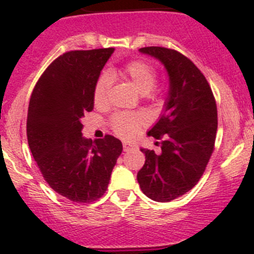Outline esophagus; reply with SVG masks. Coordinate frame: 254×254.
Wrapping results in <instances>:
<instances>
[{
	"label": "esophagus",
	"instance_id": "obj_1",
	"mask_svg": "<svg viewBox=\"0 0 254 254\" xmlns=\"http://www.w3.org/2000/svg\"><path fill=\"white\" fill-rule=\"evenodd\" d=\"M123 148H124L125 152H127V151H131V150H134V148H136V145H135V143H131V142L124 141L123 142Z\"/></svg>",
	"mask_w": 254,
	"mask_h": 254
}]
</instances>
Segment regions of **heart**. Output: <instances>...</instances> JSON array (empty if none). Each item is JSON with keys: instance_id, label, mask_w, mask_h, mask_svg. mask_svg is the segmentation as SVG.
<instances>
[{"instance_id": "1", "label": "heart", "mask_w": 254, "mask_h": 254, "mask_svg": "<svg viewBox=\"0 0 254 254\" xmlns=\"http://www.w3.org/2000/svg\"><path fill=\"white\" fill-rule=\"evenodd\" d=\"M119 73L123 78L129 81L141 94H147L157 82V72L151 64L142 60L130 61L119 72L108 71L97 81L93 89V101L97 107H102L108 101L111 78ZM146 118L140 113H118L112 118V127L114 132L124 139L134 137L145 125Z\"/></svg>"}]
</instances>
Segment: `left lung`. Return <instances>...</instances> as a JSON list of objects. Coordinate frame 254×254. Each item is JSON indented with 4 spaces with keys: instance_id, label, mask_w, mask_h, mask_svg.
<instances>
[{
    "instance_id": "1",
    "label": "left lung",
    "mask_w": 254,
    "mask_h": 254,
    "mask_svg": "<svg viewBox=\"0 0 254 254\" xmlns=\"http://www.w3.org/2000/svg\"><path fill=\"white\" fill-rule=\"evenodd\" d=\"M140 53L160 60L170 77L165 109L147 132L161 140V153L141 148L146 161L137 172L143 194L166 203L190 190L203 176L216 139V102L205 76L183 54L161 47Z\"/></svg>"
}]
</instances>
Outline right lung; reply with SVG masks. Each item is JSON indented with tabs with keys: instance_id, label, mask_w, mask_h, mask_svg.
<instances>
[{
	"instance_id": "1",
	"label": "right lung",
	"mask_w": 254,
	"mask_h": 254,
	"mask_svg": "<svg viewBox=\"0 0 254 254\" xmlns=\"http://www.w3.org/2000/svg\"><path fill=\"white\" fill-rule=\"evenodd\" d=\"M114 48L72 50L48 66L30 96L27 137L47 183L75 203H92L106 193L123 151L112 135L82 136L81 118L93 111V89Z\"/></svg>"
}]
</instances>
